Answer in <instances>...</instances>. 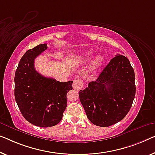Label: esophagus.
<instances>
[{
    "mask_svg": "<svg viewBox=\"0 0 155 155\" xmlns=\"http://www.w3.org/2000/svg\"><path fill=\"white\" fill-rule=\"evenodd\" d=\"M84 87V83L80 78H77L73 82V88L76 91H80Z\"/></svg>",
    "mask_w": 155,
    "mask_h": 155,
    "instance_id": "34e87169",
    "label": "esophagus"
}]
</instances>
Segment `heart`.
I'll list each match as a JSON object with an SVG mask.
<instances>
[{
	"mask_svg": "<svg viewBox=\"0 0 155 155\" xmlns=\"http://www.w3.org/2000/svg\"><path fill=\"white\" fill-rule=\"evenodd\" d=\"M90 54H91V52H87L85 54V56L88 57ZM103 62H104V58L101 55H96V56H94L93 58V59L92 60L91 66H90V69H91L92 71L97 70L101 66V64H103Z\"/></svg>",
	"mask_w": 155,
	"mask_h": 155,
	"instance_id": "b5f03b06",
	"label": "heart"
}]
</instances>
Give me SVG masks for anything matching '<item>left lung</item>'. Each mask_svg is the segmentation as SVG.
I'll return each instance as SVG.
<instances>
[{
    "label": "left lung",
    "instance_id": "8db88e82",
    "mask_svg": "<svg viewBox=\"0 0 155 155\" xmlns=\"http://www.w3.org/2000/svg\"><path fill=\"white\" fill-rule=\"evenodd\" d=\"M135 94L134 71L128 58L120 54L111 59L96 81L78 92L87 118L103 127L126 116Z\"/></svg>",
    "mask_w": 155,
    "mask_h": 155
}]
</instances>
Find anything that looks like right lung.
<instances>
[{"label": "right lung", "mask_w": 155, "mask_h": 155, "mask_svg": "<svg viewBox=\"0 0 155 155\" xmlns=\"http://www.w3.org/2000/svg\"><path fill=\"white\" fill-rule=\"evenodd\" d=\"M47 48V44L28 50L15 72V97L21 113L30 123L41 127L58 124L67 107V93L73 81L62 83L41 75L35 59Z\"/></svg>", "instance_id": "add662e5"}]
</instances>
